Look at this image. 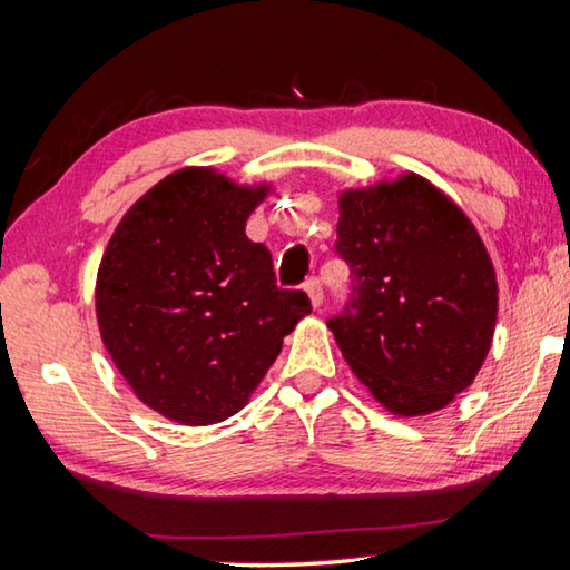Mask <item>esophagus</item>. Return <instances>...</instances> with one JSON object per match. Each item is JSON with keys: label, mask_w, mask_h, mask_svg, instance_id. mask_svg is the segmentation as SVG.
Instances as JSON below:
<instances>
[{"label": "esophagus", "mask_w": 570, "mask_h": 570, "mask_svg": "<svg viewBox=\"0 0 570 570\" xmlns=\"http://www.w3.org/2000/svg\"><path fill=\"white\" fill-rule=\"evenodd\" d=\"M304 288H306V294H308V298H312V306L314 308H320L322 306V302H324V286H322V282L320 278H308V282L304 284Z\"/></svg>", "instance_id": "obj_1"}]
</instances>
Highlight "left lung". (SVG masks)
<instances>
[{"mask_svg":"<svg viewBox=\"0 0 570 570\" xmlns=\"http://www.w3.org/2000/svg\"><path fill=\"white\" fill-rule=\"evenodd\" d=\"M344 312L326 320L346 364L402 417L455 400L485 362L498 316L495 268L470 218L414 173L340 198Z\"/></svg>","mask_w":570,"mask_h":570,"instance_id":"obj_1","label":"left lung"}]
</instances>
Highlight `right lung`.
<instances>
[{"mask_svg": "<svg viewBox=\"0 0 570 570\" xmlns=\"http://www.w3.org/2000/svg\"><path fill=\"white\" fill-rule=\"evenodd\" d=\"M266 186L183 168L135 200L98 272L105 350L150 410L180 424L236 414L312 312L276 286L272 254L246 236Z\"/></svg>", "mask_w": 570, "mask_h": 570, "instance_id": "add662e5", "label": "right lung"}]
</instances>
